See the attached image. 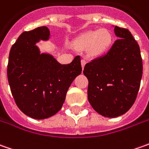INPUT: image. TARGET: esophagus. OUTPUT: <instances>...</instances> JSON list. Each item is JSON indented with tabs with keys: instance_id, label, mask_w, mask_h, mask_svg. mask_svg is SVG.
Returning a JSON list of instances; mask_svg holds the SVG:
<instances>
[{
	"instance_id": "34e87169",
	"label": "esophagus",
	"mask_w": 149,
	"mask_h": 149,
	"mask_svg": "<svg viewBox=\"0 0 149 149\" xmlns=\"http://www.w3.org/2000/svg\"><path fill=\"white\" fill-rule=\"evenodd\" d=\"M85 64H86V60H84V59H83V60H81V65H82V68L84 69V65H85Z\"/></svg>"
}]
</instances>
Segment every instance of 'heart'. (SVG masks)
I'll return each mask as SVG.
<instances>
[{
    "mask_svg": "<svg viewBox=\"0 0 149 149\" xmlns=\"http://www.w3.org/2000/svg\"><path fill=\"white\" fill-rule=\"evenodd\" d=\"M112 41L110 33L106 30L90 31L80 36L75 41V47L84 49L89 47L93 55L103 54L109 47Z\"/></svg>",
    "mask_w": 149,
    "mask_h": 149,
    "instance_id": "obj_1",
    "label": "heart"
}]
</instances>
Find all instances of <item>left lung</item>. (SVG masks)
<instances>
[{
    "label": "left lung",
    "mask_w": 149,
    "mask_h": 149,
    "mask_svg": "<svg viewBox=\"0 0 149 149\" xmlns=\"http://www.w3.org/2000/svg\"><path fill=\"white\" fill-rule=\"evenodd\" d=\"M118 38L110 49L87 63L88 100L97 113L108 118L125 113L133 106L140 87L143 61L139 44L128 29L114 26Z\"/></svg>",
    "instance_id": "left-lung-1"
}]
</instances>
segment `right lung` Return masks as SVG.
<instances>
[{
  "instance_id": "obj_1",
  "label": "right lung",
  "mask_w": 149,
  "mask_h": 149,
  "mask_svg": "<svg viewBox=\"0 0 149 149\" xmlns=\"http://www.w3.org/2000/svg\"><path fill=\"white\" fill-rule=\"evenodd\" d=\"M49 36L46 26L23 32L9 54L7 78L15 102L35 119L60 111L69 87L82 71L79 55L69 65H60L52 55L40 53L36 43Z\"/></svg>"
}]
</instances>
